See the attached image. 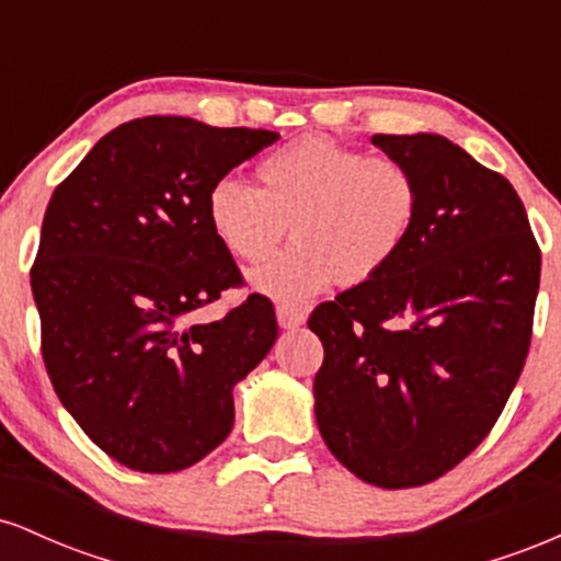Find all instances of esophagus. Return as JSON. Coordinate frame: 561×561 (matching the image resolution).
Masks as SVG:
<instances>
[{
    "label": "esophagus",
    "instance_id": "1",
    "mask_svg": "<svg viewBox=\"0 0 561 561\" xmlns=\"http://www.w3.org/2000/svg\"><path fill=\"white\" fill-rule=\"evenodd\" d=\"M306 311L302 308H295V306H276V321H279L282 330H295V327L306 324Z\"/></svg>",
    "mask_w": 561,
    "mask_h": 561
}]
</instances>
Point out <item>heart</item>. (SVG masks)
<instances>
[{"mask_svg": "<svg viewBox=\"0 0 561 561\" xmlns=\"http://www.w3.org/2000/svg\"><path fill=\"white\" fill-rule=\"evenodd\" d=\"M261 186L224 176L208 190L205 218L227 253L261 261L250 287L279 302H302L334 279L358 285L401 253L420 218L422 190L403 160L366 156L332 137H300L261 160Z\"/></svg>", "mask_w": 561, "mask_h": 561, "instance_id": "heart-1", "label": "heart"}]
</instances>
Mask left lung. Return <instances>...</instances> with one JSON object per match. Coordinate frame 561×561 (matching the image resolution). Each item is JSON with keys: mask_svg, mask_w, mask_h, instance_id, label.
Returning <instances> with one entry per match:
<instances>
[{"mask_svg": "<svg viewBox=\"0 0 561 561\" xmlns=\"http://www.w3.org/2000/svg\"><path fill=\"white\" fill-rule=\"evenodd\" d=\"M420 179L401 253L308 319L327 448L369 485H427L485 440L533 337L540 250L501 173L440 134H375Z\"/></svg>", "mask_w": 561, "mask_h": 561, "instance_id": "left-lung-1", "label": "left lung"}]
</instances>
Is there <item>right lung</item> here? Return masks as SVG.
<instances>
[{"label":"right lung","mask_w":561,"mask_h":561,"mask_svg":"<svg viewBox=\"0 0 561 561\" xmlns=\"http://www.w3.org/2000/svg\"><path fill=\"white\" fill-rule=\"evenodd\" d=\"M276 139L147 115L105 134L53 192L31 268L44 366L68 414L128 469L179 472L221 446L231 390L279 334L263 295L195 321L242 285L205 218L208 190Z\"/></svg>","instance_id":"right-lung-1"}]
</instances>
